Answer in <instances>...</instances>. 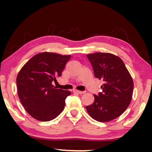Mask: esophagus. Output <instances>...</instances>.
<instances>
[{"instance_id":"1","label":"esophagus","mask_w":152,"mask_h":152,"mask_svg":"<svg viewBox=\"0 0 152 152\" xmlns=\"http://www.w3.org/2000/svg\"><path fill=\"white\" fill-rule=\"evenodd\" d=\"M73 91H74V93H76V94H85V91H78V90H76V89L73 90Z\"/></svg>"}]
</instances>
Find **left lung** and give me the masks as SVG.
Instances as JSON below:
<instances>
[{
  "label": "left lung",
  "instance_id": "left-lung-1",
  "mask_svg": "<svg viewBox=\"0 0 152 152\" xmlns=\"http://www.w3.org/2000/svg\"><path fill=\"white\" fill-rule=\"evenodd\" d=\"M94 76L104 81L102 91L94 95V102L86 106L87 112L96 121H110L118 117L129 106L134 82L124 63L119 57L109 53L86 55Z\"/></svg>",
  "mask_w": 152,
  "mask_h": 152
}]
</instances>
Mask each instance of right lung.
Returning a JSON list of instances; mask_svg holds the SVG:
<instances>
[{
	"mask_svg": "<svg viewBox=\"0 0 152 152\" xmlns=\"http://www.w3.org/2000/svg\"><path fill=\"white\" fill-rule=\"evenodd\" d=\"M71 55L40 53L23 66L16 78L18 95L23 106L32 117L41 121L56 118L65 106L69 91L52 85L61 76Z\"/></svg>",
	"mask_w": 152,
	"mask_h": 152,
	"instance_id": "1",
	"label": "right lung"
}]
</instances>
